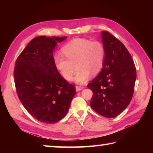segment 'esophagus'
Listing matches in <instances>:
<instances>
[{
  "label": "esophagus",
  "instance_id": "obj_1",
  "mask_svg": "<svg viewBox=\"0 0 153 153\" xmlns=\"http://www.w3.org/2000/svg\"><path fill=\"white\" fill-rule=\"evenodd\" d=\"M83 89V87H82V86H76V91H79L82 90Z\"/></svg>",
  "mask_w": 153,
  "mask_h": 153
}]
</instances>
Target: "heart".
<instances>
[{
	"label": "heart",
	"instance_id": "heart-1",
	"mask_svg": "<svg viewBox=\"0 0 153 153\" xmlns=\"http://www.w3.org/2000/svg\"><path fill=\"white\" fill-rule=\"evenodd\" d=\"M62 53H56L54 63L58 71L65 79L73 78L76 67L77 70L74 77L77 83L83 84L90 78L91 74L95 76L102 68L105 57L103 45L98 41L77 38L70 41L62 48Z\"/></svg>",
	"mask_w": 153,
	"mask_h": 153
}]
</instances>
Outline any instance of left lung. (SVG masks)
<instances>
[{"mask_svg":"<svg viewBox=\"0 0 153 153\" xmlns=\"http://www.w3.org/2000/svg\"><path fill=\"white\" fill-rule=\"evenodd\" d=\"M101 38L105 62L100 72L87 85L93 94L90 105L99 114L114 118L132 99L136 69L131 54L118 39L104 31Z\"/></svg>","mask_w":153,"mask_h":153,"instance_id":"8db88e82","label":"left lung"}]
</instances>
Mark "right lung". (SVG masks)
I'll return each instance as SVG.
<instances>
[{
	"label": "right lung",
	"mask_w": 153,
	"mask_h": 153,
	"mask_svg": "<svg viewBox=\"0 0 153 153\" xmlns=\"http://www.w3.org/2000/svg\"><path fill=\"white\" fill-rule=\"evenodd\" d=\"M66 38L35 37L16 62L14 82L19 99L32 116L43 123L62 119L76 94L74 85L63 78L54 63L55 47Z\"/></svg>",
	"instance_id": "obj_1"
}]
</instances>
